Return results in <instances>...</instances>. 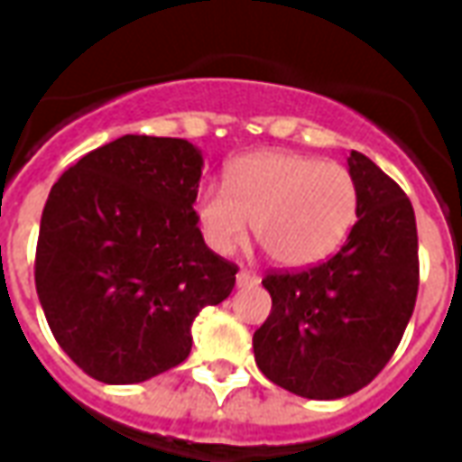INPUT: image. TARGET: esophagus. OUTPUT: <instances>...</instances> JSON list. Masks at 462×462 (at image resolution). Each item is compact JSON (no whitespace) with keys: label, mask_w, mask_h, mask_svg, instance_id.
I'll list each match as a JSON object with an SVG mask.
<instances>
[{"label":"esophagus","mask_w":462,"mask_h":462,"mask_svg":"<svg viewBox=\"0 0 462 462\" xmlns=\"http://www.w3.org/2000/svg\"><path fill=\"white\" fill-rule=\"evenodd\" d=\"M260 282V277L250 270H240L237 272V287H254Z\"/></svg>","instance_id":"34e87169"}]
</instances>
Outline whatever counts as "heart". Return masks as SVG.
<instances>
[{"mask_svg": "<svg viewBox=\"0 0 462 462\" xmlns=\"http://www.w3.org/2000/svg\"><path fill=\"white\" fill-rule=\"evenodd\" d=\"M358 188L339 162L290 151H257L225 168V188L195 195L202 237L217 254H232L252 235L270 260L287 270L311 267L339 250L354 227Z\"/></svg>", "mask_w": 462, "mask_h": 462, "instance_id": "heart-1", "label": "heart"}]
</instances>
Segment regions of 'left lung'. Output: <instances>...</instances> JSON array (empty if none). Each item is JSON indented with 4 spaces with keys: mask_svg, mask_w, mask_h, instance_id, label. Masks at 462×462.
<instances>
[{
    "mask_svg": "<svg viewBox=\"0 0 462 462\" xmlns=\"http://www.w3.org/2000/svg\"><path fill=\"white\" fill-rule=\"evenodd\" d=\"M356 225L331 260L262 280L272 311L252 337L272 383L301 398L334 401L371 383L393 356L418 294V232L406 192L351 151Z\"/></svg>",
    "mask_w": 462,
    "mask_h": 462,
    "instance_id": "1",
    "label": "left lung"
}]
</instances>
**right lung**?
Instances as JSON below:
<instances>
[{"label":"right lung","mask_w":462,"mask_h":462,"mask_svg":"<svg viewBox=\"0 0 462 462\" xmlns=\"http://www.w3.org/2000/svg\"><path fill=\"white\" fill-rule=\"evenodd\" d=\"M202 151L121 135L54 182L36 245L49 329L88 376L141 383L182 364L200 310L230 297L237 267L205 245L192 202Z\"/></svg>","instance_id":"right-lung-1"}]
</instances>
